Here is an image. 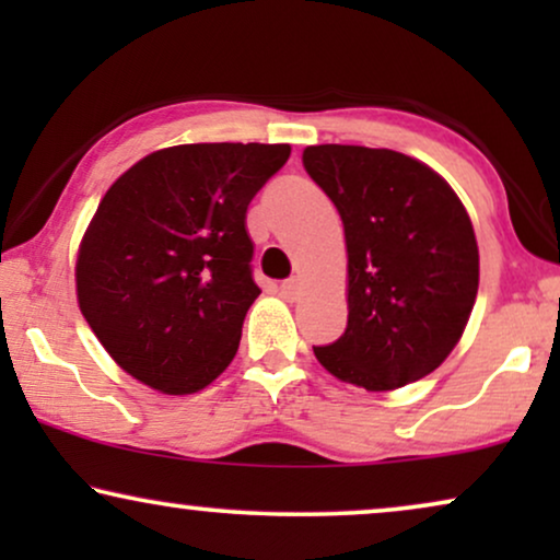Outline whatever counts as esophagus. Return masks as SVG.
<instances>
[{"instance_id":"esophagus-1","label":"esophagus","mask_w":560,"mask_h":560,"mask_svg":"<svg viewBox=\"0 0 560 560\" xmlns=\"http://www.w3.org/2000/svg\"><path fill=\"white\" fill-rule=\"evenodd\" d=\"M301 293H303V288H301V282H298V280L280 282V295L285 298V301H298V298H301Z\"/></svg>"}]
</instances>
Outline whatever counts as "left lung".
I'll use <instances>...</instances> for the list:
<instances>
[{"instance_id":"obj_1","label":"left lung","mask_w":560,"mask_h":560,"mask_svg":"<svg viewBox=\"0 0 560 560\" xmlns=\"http://www.w3.org/2000/svg\"><path fill=\"white\" fill-rule=\"evenodd\" d=\"M303 167L343 221L349 320L313 354L334 377L382 393L451 354L471 316L479 249L469 213L416 158L359 144H313Z\"/></svg>"}]
</instances>
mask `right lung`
I'll use <instances>...</instances> for the list:
<instances>
[{
    "label": "right lung",
    "instance_id": "obj_1",
    "mask_svg": "<svg viewBox=\"0 0 560 560\" xmlns=\"http://www.w3.org/2000/svg\"><path fill=\"white\" fill-rule=\"evenodd\" d=\"M288 158L290 144H178L106 190L75 290L91 331L135 380L190 395L232 362L259 295L247 206Z\"/></svg>",
    "mask_w": 560,
    "mask_h": 560
}]
</instances>
